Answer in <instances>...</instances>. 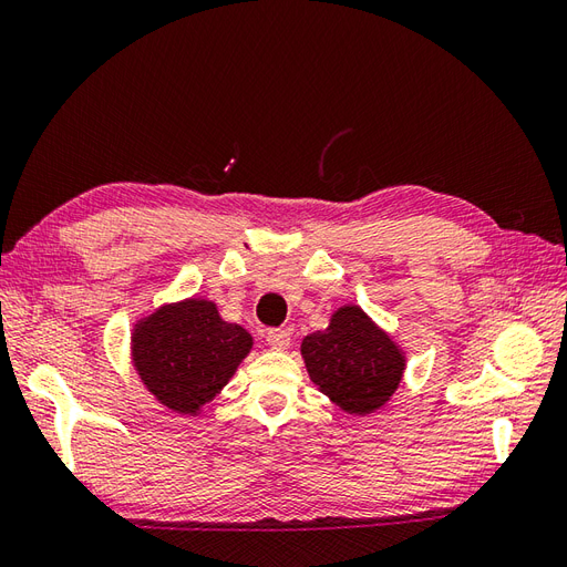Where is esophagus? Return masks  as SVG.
Here are the masks:
<instances>
[{
  "label": "esophagus",
  "instance_id": "1",
  "mask_svg": "<svg viewBox=\"0 0 567 567\" xmlns=\"http://www.w3.org/2000/svg\"><path fill=\"white\" fill-rule=\"evenodd\" d=\"M267 342H269V348H274V350H288L290 333L284 331V329H269L267 331Z\"/></svg>",
  "mask_w": 567,
  "mask_h": 567
}]
</instances>
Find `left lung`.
<instances>
[{"mask_svg": "<svg viewBox=\"0 0 567 567\" xmlns=\"http://www.w3.org/2000/svg\"><path fill=\"white\" fill-rule=\"evenodd\" d=\"M300 354L310 381L350 416L381 411L406 371V350L359 305H340L323 331L305 336Z\"/></svg>", "mask_w": 567, "mask_h": 567, "instance_id": "obj_1", "label": "left lung"}]
</instances>
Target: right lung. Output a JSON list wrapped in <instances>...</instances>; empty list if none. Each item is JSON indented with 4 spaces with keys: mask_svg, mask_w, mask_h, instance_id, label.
Instances as JSON below:
<instances>
[{
    "mask_svg": "<svg viewBox=\"0 0 567 567\" xmlns=\"http://www.w3.org/2000/svg\"><path fill=\"white\" fill-rule=\"evenodd\" d=\"M255 346L241 323L225 321L215 300L163 302L136 317L130 362L146 392L179 416H200Z\"/></svg>",
    "mask_w": 567,
    "mask_h": 567,
    "instance_id": "obj_1",
    "label": "right lung"
}]
</instances>
